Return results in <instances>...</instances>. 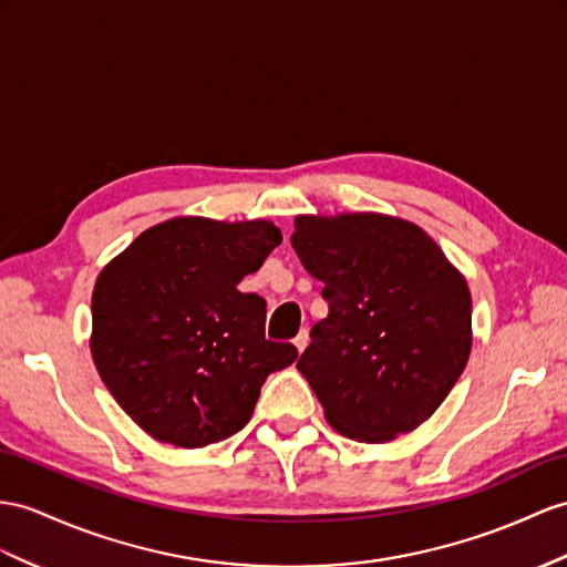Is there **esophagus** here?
Masks as SVG:
<instances>
[{"label": "esophagus", "mask_w": 567, "mask_h": 567, "mask_svg": "<svg viewBox=\"0 0 567 567\" xmlns=\"http://www.w3.org/2000/svg\"><path fill=\"white\" fill-rule=\"evenodd\" d=\"M293 343H296V349L302 353V351H306V347H308V343H310V334H308V329H300L298 331V337L293 339Z\"/></svg>", "instance_id": "esophagus-1"}]
</instances>
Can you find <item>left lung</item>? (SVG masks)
Instances as JSON below:
<instances>
[{"instance_id":"1","label":"left lung","mask_w":567,"mask_h":567,"mask_svg":"<svg viewBox=\"0 0 567 567\" xmlns=\"http://www.w3.org/2000/svg\"><path fill=\"white\" fill-rule=\"evenodd\" d=\"M291 245L329 315L298 370L327 423L390 443L435 413L472 353V293L423 228L384 214L296 216Z\"/></svg>"}]
</instances>
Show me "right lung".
<instances>
[{
  "instance_id": "add662e5",
  "label": "right lung",
  "mask_w": 567,
  "mask_h": 567,
  "mask_svg": "<svg viewBox=\"0 0 567 567\" xmlns=\"http://www.w3.org/2000/svg\"><path fill=\"white\" fill-rule=\"evenodd\" d=\"M279 243L271 220L177 216L99 274L93 363L151 437L187 450L230 437L250 421L265 380L298 358L293 343L265 339V298L238 291Z\"/></svg>"
}]
</instances>
